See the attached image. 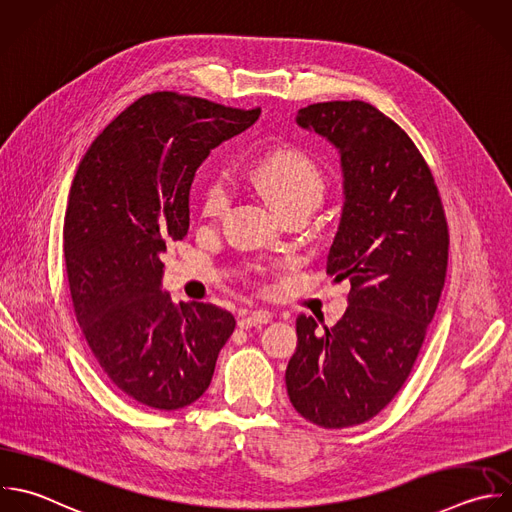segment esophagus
Listing matches in <instances>:
<instances>
[{"label": "esophagus", "mask_w": 512, "mask_h": 512, "mask_svg": "<svg viewBox=\"0 0 512 512\" xmlns=\"http://www.w3.org/2000/svg\"><path fill=\"white\" fill-rule=\"evenodd\" d=\"M270 320H272L270 312H266V310H256V312H248V314H244V316L238 320V324H240V328H252V326L268 324Z\"/></svg>", "instance_id": "obj_1"}]
</instances>
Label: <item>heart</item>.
<instances>
[{"label":"heart","instance_id":"b5f03b06","mask_svg":"<svg viewBox=\"0 0 512 512\" xmlns=\"http://www.w3.org/2000/svg\"><path fill=\"white\" fill-rule=\"evenodd\" d=\"M254 186L280 212L294 208H316L324 194V176L316 162L300 150H278L262 158L250 172ZM230 206L228 180L214 178L202 198V212L210 218L222 216Z\"/></svg>","mask_w":512,"mask_h":512}]
</instances>
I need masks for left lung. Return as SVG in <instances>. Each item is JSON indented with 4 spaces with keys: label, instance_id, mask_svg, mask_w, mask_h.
Returning <instances> with one entry per match:
<instances>
[{
    "label": "left lung",
    "instance_id": "obj_1",
    "mask_svg": "<svg viewBox=\"0 0 512 512\" xmlns=\"http://www.w3.org/2000/svg\"><path fill=\"white\" fill-rule=\"evenodd\" d=\"M296 124L340 158L344 204L326 270L350 280V294L330 328L296 318L286 390L306 420L346 428L376 416L408 378L444 288L448 230L424 158L380 110L324 102Z\"/></svg>",
    "mask_w": 512,
    "mask_h": 512
}]
</instances>
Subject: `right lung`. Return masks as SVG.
<instances>
[{"label":"right lung","mask_w":512,"mask_h":512,"mask_svg":"<svg viewBox=\"0 0 512 512\" xmlns=\"http://www.w3.org/2000/svg\"><path fill=\"white\" fill-rule=\"evenodd\" d=\"M258 116L156 92L94 140L74 176L64 254L76 318L104 374L144 406L198 400L234 332L228 310L170 300L160 256L188 234L200 164Z\"/></svg>","instance_id":"1"}]
</instances>
